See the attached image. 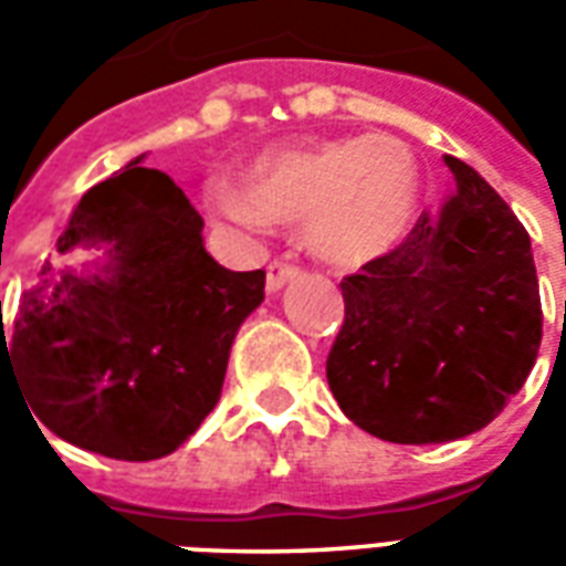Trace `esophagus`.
<instances>
[{
	"label": "esophagus",
	"mask_w": 566,
	"mask_h": 566,
	"mask_svg": "<svg viewBox=\"0 0 566 566\" xmlns=\"http://www.w3.org/2000/svg\"><path fill=\"white\" fill-rule=\"evenodd\" d=\"M296 275H300V266H294V263H284V260H272L270 270H266V291H282L284 284L294 282Z\"/></svg>",
	"instance_id": "esophagus-1"
}]
</instances>
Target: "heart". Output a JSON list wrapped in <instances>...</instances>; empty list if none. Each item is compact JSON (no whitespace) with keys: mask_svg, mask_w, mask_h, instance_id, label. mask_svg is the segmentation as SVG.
<instances>
[{"mask_svg":"<svg viewBox=\"0 0 566 566\" xmlns=\"http://www.w3.org/2000/svg\"><path fill=\"white\" fill-rule=\"evenodd\" d=\"M418 163L394 136H348L260 154L245 193L214 190V209L239 223H306L308 248L336 266L388 254L418 209Z\"/></svg>","mask_w":566,"mask_h":566,"instance_id":"1","label":"heart"}]
</instances>
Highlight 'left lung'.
<instances>
[{"instance_id": "left-lung-1", "label": "left lung", "mask_w": 566, "mask_h": 566, "mask_svg": "<svg viewBox=\"0 0 566 566\" xmlns=\"http://www.w3.org/2000/svg\"><path fill=\"white\" fill-rule=\"evenodd\" d=\"M458 193L343 279L327 355L336 403L385 442L470 437L522 391L543 339L531 239L482 175L446 154Z\"/></svg>"}]
</instances>
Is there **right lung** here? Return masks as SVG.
Masks as SVG:
<instances>
[{
  "instance_id": "obj_1",
  "label": "right lung",
  "mask_w": 566,
  "mask_h": 566,
  "mask_svg": "<svg viewBox=\"0 0 566 566\" xmlns=\"http://www.w3.org/2000/svg\"><path fill=\"white\" fill-rule=\"evenodd\" d=\"M78 245H108L105 275L44 263L14 327L2 331L0 367L32 421L60 439L154 461L218 403L230 345L260 306L266 272L223 270L185 190L139 160L81 197L56 251Z\"/></svg>"
}]
</instances>
